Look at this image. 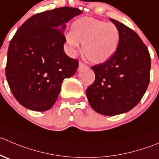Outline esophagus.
I'll list each match as a JSON object with an SVG mask.
<instances>
[{
    "label": "esophagus",
    "instance_id": "obj_1",
    "mask_svg": "<svg viewBox=\"0 0 159 159\" xmlns=\"http://www.w3.org/2000/svg\"><path fill=\"white\" fill-rule=\"evenodd\" d=\"M84 67H87V65L85 64L82 62V61H80L79 62V65H78V70H81L84 68Z\"/></svg>",
    "mask_w": 159,
    "mask_h": 159
}]
</instances>
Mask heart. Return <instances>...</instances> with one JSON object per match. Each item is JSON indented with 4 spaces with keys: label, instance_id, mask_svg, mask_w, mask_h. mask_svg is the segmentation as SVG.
<instances>
[{
    "label": "heart",
    "instance_id": "b5f03b06",
    "mask_svg": "<svg viewBox=\"0 0 159 159\" xmlns=\"http://www.w3.org/2000/svg\"><path fill=\"white\" fill-rule=\"evenodd\" d=\"M67 42L71 47L83 44L82 51L88 61L102 64L116 51L120 32L115 24L91 17H82L73 22Z\"/></svg>",
    "mask_w": 159,
    "mask_h": 159
}]
</instances>
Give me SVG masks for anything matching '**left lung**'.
Here are the masks:
<instances>
[{
    "mask_svg": "<svg viewBox=\"0 0 159 159\" xmlns=\"http://www.w3.org/2000/svg\"><path fill=\"white\" fill-rule=\"evenodd\" d=\"M120 32L118 48L102 64L92 66L95 79L86 90L92 109L105 116L130 111L144 96L150 81L151 57L134 30L109 18Z\"/></svg>",
    "mask_w": 159,
    "mask_h": 159,
    "instance_id": "obj_1",
    "label": "left lung"
}]
</instances>
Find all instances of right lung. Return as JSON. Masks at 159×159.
<instances>
[{"instance_id":"1","label":"right lung","mask_w":159,"mask_h":159,"mask_svg":"<svg viewBox=\"0 0 159 159\" xmlns=\"http://www.w3.org/2000/svg\"><path fill=\"white\" fill-rule=\"evenodd\" d=\"M82 13L63 7L35 14L17 30L7 50L6 78L17 101L27 109L47 111L56 102L64 78L73 76L78 60L64 50L66 23Z\"/></svg>"}]
</instances>
